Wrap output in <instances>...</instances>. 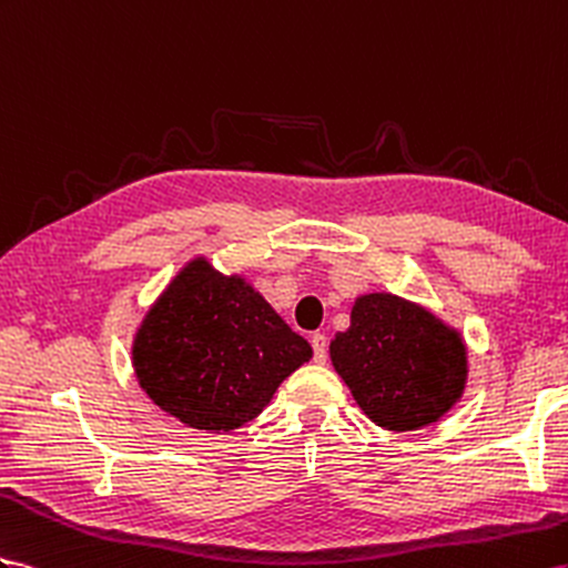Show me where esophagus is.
I'll return each mask as SVG.
<instances>
[{"label": "esophagus", "instance_id": "esophagus-1", "mask_svg": "<svg viewBox=\"0 0 568 568\" xmlns=\"http://www.w3.org/2000/svg\"><path fill=\"white\" fill-rule=\"evenodd\" d=\"M312 347H314V362L316 365H324L328 357V338L324 333H314L312 336Z\"/></svg>", "mask_w": 568, "mask_h": 568}]
</instances>
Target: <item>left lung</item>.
Wrapping results in <instances>:
<instances>
[{
    "instance_id": "obj_1",
    "label": "left lung",
    "mask_w": 568,
    "mask_h": 568,
    "mask_svg": "<svg viewBox=\"0 0 568 568\" xmlns=\"http://www.w3.org/2000/svg\"><path fill=\"white\" fill-rule=\"evenodd\" d=\"M333 367L372 423L410 432L436 423L465 386V347L439 318L394 295L355 302L331 343Z\"/></svg>"
}]
</instances>
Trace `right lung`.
<instances>
[{
    "mask_svg": "<svg viewBox=\"0 0 568 568\" xmlns=\"http://www.w3.org/2000/svg\"><path fill=\"white\" fill-rule=\"evenodd\" d=\"M312 347L242 278L192 261L145 314L134 341L139 384L194 429L232 432L271 403Z\"/></svg>",
    "mask_w": 568,
    "mask_h": 568,
    "instance_id": "right-lung-1",
    "label": "right lung"
}]
</instances>
